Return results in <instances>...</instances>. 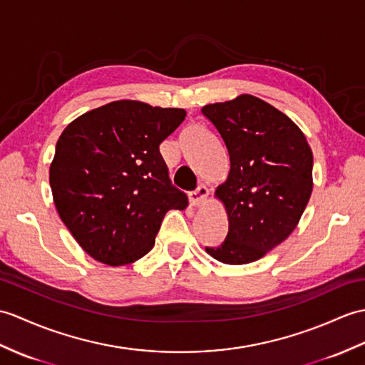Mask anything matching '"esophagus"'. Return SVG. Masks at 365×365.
<instances>
[{"label": "esophagus", "mask_w": 365, "mask_h": 365, "mask_svg": "<svg viewBox=\"0 0 365 365\" xmlns=\"http://www.w3.org/2000/svg\"><path fill=\"white\" fill-rule=\"evenodd\" d=\"M188 197H190V202L192 203V205H200V203L205 202V199L208 197V188L207 186L200 185L196 190L188 194Z\"/></svg>", "instance_id": "34e87169"}]
</instances>
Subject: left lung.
Returning a JSON list of instances; mask_svg holds the SVG:
<instances>
[{
  "instance_id": "obj_1",
  "label": "left lung",
  "mask_w": 365,
  "mask_h": 365,
  "mask_svg": "<svg viewBox=\"0 0 365 365\" xmlns=\"http://www.w3.org/2000/svg\"><path fill=\"white\" fill-rule=\"evenodd\" d=\"M202 113L230 155V174L216 190L228 233L205 250L225 264H247L297 227L312 191V152L289 118L252 95L205 106Z\"/></svg>"
}]
</instances>
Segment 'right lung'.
Returning a JSON list of instances; mask_svg holds the SVG:
<instances>
[{
  "instance_id": "right-lung-1",
  "label": "right lung",
  "mask_w": 365,
  "mask_h": 365,
  "mask_svg": "<svg viewBox=\"0 0 365 365\" xmlns=\"http://www.w3.org/2000/svg\"><path fill=\"white\" fill-rule=\"evenodd\" d=\"M185 116L183 108L115 101L66 125L49 185L58 216L90 257L130 264L154 247L168 211L186 207L160 154Z\"/></svg>"
}]
</instances>
